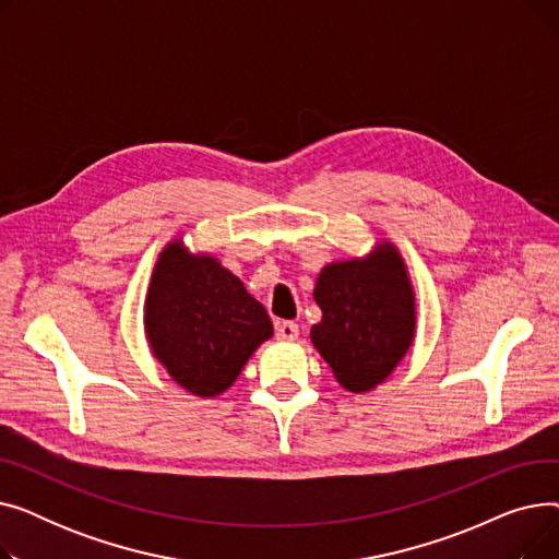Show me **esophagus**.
Wrapping results in <instances>:
<instances>
[{
	"mask_svg": "<svg viewBox=\"0 0 559 559\" xmlns=\"http://www.w3.org/2000/svg\"><path fill=\"white\" fill-rule=\"evenodd\" d=\"M276 337L278 340H297L299 337V324H295V321H276Z\"/></svg>",
	"mask_w": 559,
	"mask_h": 559,
	"instance_id": "esophagus-1",
	"label": "esophagus"
}]
</instances>
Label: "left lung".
Here are the masks:
<instances>
[{
    "instance_id": "8db88e82",
    "label": "left lung",
    "mask_w": 559,
    "mask_h": 559,
    "mask_svg": "<svg viewBox=\"0 0 559 559\" xmlns=\"http://www.w3.org/2000/svg\"><path fill=\"white\" fill-rule=\"evenodd\" d=\"M321 321L310 337L350 392H369L394 371L415 337V292L392 245L365 260L333 262L314 287Z\"/></svg>"
}]
</instances>
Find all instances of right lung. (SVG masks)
Here are the masks:
<instances>
[{
  "mask_svg": "<svg viewBox=\"0 0 559 559\" xmlns=\"http://www.w3.org/2000/svg\"><path fill=\"white\" fill-rule=\"evenodd\" d=\"M154 356L183 390L217 396L233 385L274 329L267 310L213 255H192L181 240L160 253L144 306Z\"/></svg>",
  "mask_w": 559,
  "mask_h": 559,
  "instance_id": "add662e5",
  "label": "right lung"
}]
</instances>
